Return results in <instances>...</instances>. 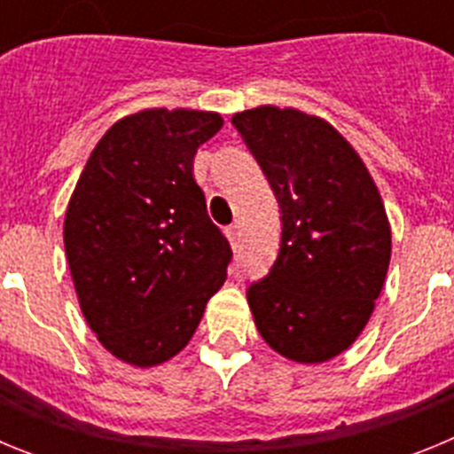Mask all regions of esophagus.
<instances>
[{
    "mask_svg": "<svg viewBox=\"0 0 454 454\" xmlns=\"http://www.w3.org/2000/svg\"><path fill=\"white\" fill-rule=\"evenodd\" d=\"M227 239H230L231 247H239V243H240V227H239V224H230V227H227Z\"/></svg>",
    "mask_w": 454,
    "mask_h": 454,
    "instance_id": "esophagus-1",
    "label": "esophagus"
}]
</instances>
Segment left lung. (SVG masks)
<instances>
[{"label": "left lung", "instance_id": "1", "mask_svg": "<svg viewBox=\"0 0 454 454\" xmlns=\"http://www.w3.org/2000/svg\"><path fill=\"white\" fill-rule=\"evenodd\" d=\"M282 211L279 254L247 302L268 346L323 364L371 320L391 262L382 195L355 147L318 115L272 104L231 118Z\"/></svg>", "mask_w": 454, "mask_h": 454}]
</instances>
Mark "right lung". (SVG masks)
<instances>
[{"instance_id":"right-lung-1","label":"right lung","mask_w":454,"mask_h":454,"mask_svg":"<svg viewBox=\"0 0 454 454\" xmlns=\"http://www.w3.org/2000/svg\"><path fill=\"white\" fill-rule=\"evenodd\" d=\"M195 108H145L99 138L67 202V266L79 307L120 362L152 368L188 346L227 279L231 247L192 177L223 127Z\"/></svg>"}]
</instances>
